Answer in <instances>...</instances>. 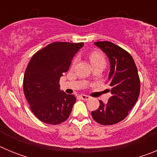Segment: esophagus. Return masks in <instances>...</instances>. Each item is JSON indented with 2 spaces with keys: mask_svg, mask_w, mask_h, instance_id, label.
Returning a JSON list of instances; mask_svg holds the SVG:
<instances>
[{
  "mask_svg": "<svg viewBox=\"0 0 157 157\" xmlns=\"http://www.w3.org/2000/svg\"><path fill=\"white\" fill-rule=\"evenodd\" d=\"M79 98H81V99L84 100V101H87V100L90 99V97L87 95H85V94H81V95L79 96Z\"/></svg>",
  "mask_w": 157,
  "mask_h": 157,
  "instance_id": "obj_1",
  "label": "esophagus"
}]
</instances>
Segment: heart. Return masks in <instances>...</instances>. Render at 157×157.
<instances>
[{
    "label": "heart",
    "instance_id": "obj_1",
    "mask_svg": "<svg viewBox=\"0 0 157 157\" xmlns=\"http://www.w3.org/2000/svg\"><path fill=\"white\" fill-rule=\"evenodd\" d=\"M77 57L75 58L71 62V67L75 66L77 63ZM90 60L92 65L98 64V63H106V59H105V55L100 51H94L90 54Z\"/></svg>",
    "mask_w": 157,
    "mask_h": 157
}]
</instances>
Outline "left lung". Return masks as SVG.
<instances>
[{
	"label": "left lung",
	"instance_id": "8db88e82",
	"mask_svg": "<svg viewBox=\"0 0 157 157\" xmlns=\"http://www.w3.org/2000/svg\"><path fill=\"white\" fill-rule=\"evenodd\" d=\"M97 46L106 53L110 61L109 83L112 96L99 109L91 112L101 125H113L128 116L140 94V78L134 60L130 53L111 41H97Z\"/></svg>",
	"mask_w": 157,
	"mask_h": 157
}]
</instances>
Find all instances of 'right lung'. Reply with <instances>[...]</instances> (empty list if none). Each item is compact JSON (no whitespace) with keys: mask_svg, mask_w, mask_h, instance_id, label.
<instances>
[{"mask_svg":"<svg viewBox=\"0 0 157 157\" xmlns=\"http://www.w3.org/2000/svg\"><path fill=\"white\" fill-rule=\"evenodd\" d=\"M83 45L52 42L30 59L23 77V93L30 110L43 123L57 125L68 119L76 98L60 90L59 82Z\"/></svg>","mask_w":157,"mask_h":157,"instance_id":"obj_1","label":"right lung"}]
</instances>
